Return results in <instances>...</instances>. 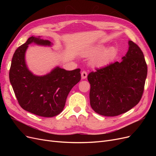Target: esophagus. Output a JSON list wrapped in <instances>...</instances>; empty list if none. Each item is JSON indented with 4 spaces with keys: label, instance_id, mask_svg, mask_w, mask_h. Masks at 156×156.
<instances>
[{
    "label": "esophagus",
    "instance_id": "esophagus-1",
    "mask_svg": "<svg viewBox=\"0 0 156 156\" xmlns=\"http://www.w3.org/2000/svg\"><path fill=\"white\" fill-rule=\"evenodd\" d=\"M87 77V73L85 71H83L81 72V79H85Z\"/></svg>",
    "mask_w": 156,
    "mask_h": 156
}]
</instances>
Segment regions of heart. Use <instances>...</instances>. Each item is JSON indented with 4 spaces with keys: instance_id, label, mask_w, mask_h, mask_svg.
<instances>
[{
    "instance_id": "obj_1",
    "label": "heart",
    "mask_w": 156,
    "mask_h": 156,
    "mask_svg": "<svg viewBox=\"0 0 156 156\" xmlns=\"http://www.w3.org/2000/svg\"><path fill=\"white\" fill-rule=\"evenodd\" d=\"M105 48L103 44L96 45L87 50L83 55L94 56L91 60V64L94 67H105L112 62L116 55V49L115 47Z\"/></svg>"
}]
</instances>
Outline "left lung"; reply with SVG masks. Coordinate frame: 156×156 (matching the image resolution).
<instances>
[{
	"label": "left lung",
	"mask_w": 156,
	"mask_h": 156,
	"mask_svg": "<svg viewBox=\"0 0 156 156\" xmlns=\"http://www.w3.org/2000/svg\"><path fill=\"white\" fill-rule=\"evenodd\" d=\"M122 58L88 75L90 103L98 114L115 116L128 111L140 100L147 76V65L139 46L129 40Z\"/></svg>",
	"instance_id": "1"
}]
</instances>
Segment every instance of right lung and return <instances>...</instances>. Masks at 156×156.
<instances>
[{
    "label": "right lung",
    "mask_w": 156,
    "mask_h": 156,
    "mask_svg": "<svg viewBox=\"0 0 156 156\" xmlns=\"http://www.w3.org/2000/svg\"><path fill=\"white\" fill-rule=\"evenodd\" d=\"M31 44L53 45L41 36L30 37L13 54L9 73L10 81L23 109L43 117L55 116L63 111L68 94L81 80V69L68 71L56 66L44 75L34 74L25 60L26 51Z\"/></svg>",
    "instance_id": "1"
}]
</instances>
